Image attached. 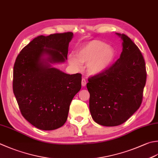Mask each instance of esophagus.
<instances>
[{
    "label": "esophagus",
    "mask_w": 158,
    "mask_h": 158,
    "mask_svg": "<svg viewBox=\"0 0 158 158\" xmlns=\"http://www.w3.org/2000/svg\"><path fill=\"white\" fill-rule=\"evenodd\" d=\"M86 83H87V82H86V80L85 79L83 78L82 80H81V85H82V86H83V87H84V86L86 85Z\"/></svg>",
    "instance_id": "1"
}]
</instances>
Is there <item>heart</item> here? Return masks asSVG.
<instances>
[{"label":"heart","mask_w":158,"mask_h":158,"mask_svg":"<svg viewBox=\"0 0 158 158\" xmlns=\"http://www.w3.org/2000/svg\"><path fill=\"white\" fill-rule=\"evenodd\" d=\"M116 58V52L107 43L92 40L81 45L75 55L70 54L68 61L74 69H81V64H87L89 74L96 75L109 69Z\"/></svg>","instance_id":"1"}]
</instances>
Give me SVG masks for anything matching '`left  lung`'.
I'll list each match as a JSON object with an SVG mask.
<instances>
[{"instance_id": "left-lung-1", "label": "left lung", "mask_w": 158, "mask_h": 158, "mask_svg": "<svg viewBox=\"0 0 158 158\" xmlns=\"http://www.w3.org/2000/svg\"><path fill=\"white\" fill-rule=\"evenodd\" d=\"M123 51L115 64L88 79L89 112L94 121L107 127L124 123L139 109L147 80L146 66L140 49L125 34Z\"/></svg>"}]
</instances>
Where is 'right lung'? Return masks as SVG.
<instances>
[{
    "mask_svg": "<svg viewBox=\"0 0 158 158\" xmlns=\"http://www.w3.org/2000/svg\"><path fill=\"white\" fill-rule=\"evenodd\" d=\"M72 32L40 35L22 49L14 66L13 91L22 115L42 130L66 123L73 97L81 88L80 73L69 75L51 64L67 60Z\"/></svg>",
    "mask_w": 158,
    "mask_h": 158,
    "instance_id": "add662e5",
    "label": "right lung"
}]
</instances>
